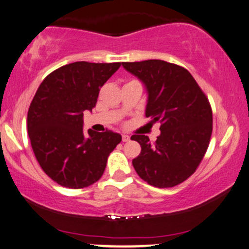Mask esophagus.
Returning a JSON list of instances; mask_svg holds the SVG:
<instances>
[{
  "mask_svg": "<svg viewBox=\"0 0 249 249\" xmlns=\"http://www.w3.org/2000/svg\"><path fill=\"white\" fill-rule=\"evenodd\" d=\"M129 139H131V137H129L127 134L122 135V140H123V142H128Z\"/></svg>",
  "mask_w": 249,
  "mask_h": 249,
  "instance_id": "1",
  "label": "esophagus"
}]
</instances>
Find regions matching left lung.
Listing matches in <instances>:
<instances>
[{"instance_id": "8db88e82", "label": "left lung", "mask_w": 249, "mask_h": 249, "mask_svg": "<svg viewBox=\"0 0 249 249\" xmlns=\"http://www.w3.org/2000/svg\"><path fill=\"white\" fill-rule=\"evenodd\" d=\"M145 85V116L160 122L154 143L135 134L141 153L133 160L141 179L157 188H171L192 176L205 157L213 133V110L205 92L183 67L163 60L123 62Z\"/></svg>"}]
</instances>
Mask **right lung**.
Instances as JSON below:
<instances>
[{"label": "right lung", "instance_id": "right-lung-1", "mask_svg": "<svg viewBox=\"0 0 249 249\" xmlns=\"http://www.w3.org/2000/svg\"><path fill=\"white\" fill-rule=\"evenodd\" d=\"M121 62L77 61L49 73L28 110L30 142L40 166L54 182L70 189L95 183L122 136L106 129L84 133V110L97 103L101 87Z\"/></svg>", "mask_w": 249, "mask_h": 249}]
</instances>
